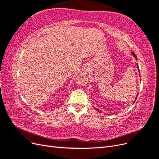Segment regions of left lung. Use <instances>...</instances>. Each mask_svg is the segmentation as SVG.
<instances>
[{
  "instance_id": "left-lung-1",
  "label": "left lung",
  "mask_w": 159,
  "mask_h": 159,
  "mask_svg": "<svg viewBox=\"0 0 159 159\" xmlns=\"http://www.w3.org/2000/svg\"><path fill=\"white\" fill-rule=\"evenodd\" d=\"M132 54H133V56H134V57H135V58H136V59H137V56H136V55H135V54H134V52H133V53H132ZM138 68H139V67H138ZM139 72H140V71H139ZM137 96H138V95H137V97H136V98H135V100H136V99H137ZM97 110H98V111H99V110H98V109H97ZM99 112H100V111H99Z\"/></svg>"
}]
</instances>
